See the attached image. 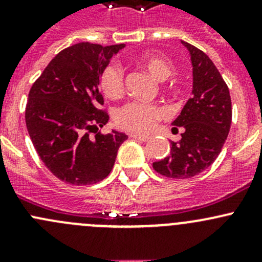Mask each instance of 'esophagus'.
<instances>
[{"mask_svg":"<svg viewBox=\"0 0 262 262\" xmlns=\"http://www.w3.org/2000/svg\"><path fill=\"white\" fill-rule=\"evenodd\" d=\"M132 138L134 139H138V141H142V142H148L150 139V137H147V136H141V134H137V133H133L130 134Z\"/></svg>","mask_w":262,"mask_h":262,"instance_id":"obj_1","label":"esophagus"}]
</instances>
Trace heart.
Returning <instances> with one entry per match:
<instances>
[{
  "instance_id": "1",
  "label": "heart",
  "mask_w": 262,
  "mask_h": 262,
  "mask_svg": "<svg viewBox=\"0 0 262 262\" xmlns=\"http://www.w3.org/2000/svg\"><path fill=\"white\" fill-rule=\"evenodd\" d=\"M137 64L149 73L155 80L163 81L172 73V63L157 53H143L136 59ZM100 87L109 99H119L124 94L125 82L121 68L115 63H110L100 75ZM166 116L162 106L143 102H128L115 113V123L119 128L136 133H148L156 124Z\"/></svg>"
}]
</instances>
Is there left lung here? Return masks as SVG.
Segmentation results:
<instances>
[{"mask_svg": "<svg viewBox=\"0 0 262 262\" xmlns=\"http://www.w3.org/2000/svg\"><path fill=\"white\" fill-rule=\"evenodd\" d=\"M192 63V97L187 100L172 125L184 129L179 142H171V153L153 162L156 172L165 178L190 179L215 161L223 148L232 123L229 90L219 71L203 50L182 41Z\"/></svg>", "mask_w": 262, "mask_h": 262, "instance_id": "1", "label": "left lung"}]
</instances>
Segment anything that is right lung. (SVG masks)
<instances>
[{
  "instance_id": "obj_1",
  "label": "right lung",
  "mask_w": 262,
  "mask_h": 262,
  "mask_svg": "<svg viewBox=\"0 0 262 262\" xmlns=\"http://www.w3.org/2000/svg\"><path fill=\"white\" fill-rule=\"evenodd\" d=\"M124 44L102 47L83 41L60 50L29 91L25 121L31 142L55 178L72 185L104 180L128 137L113 130L100 109L101 71Z\"/></svg>"
}]
</instances>
